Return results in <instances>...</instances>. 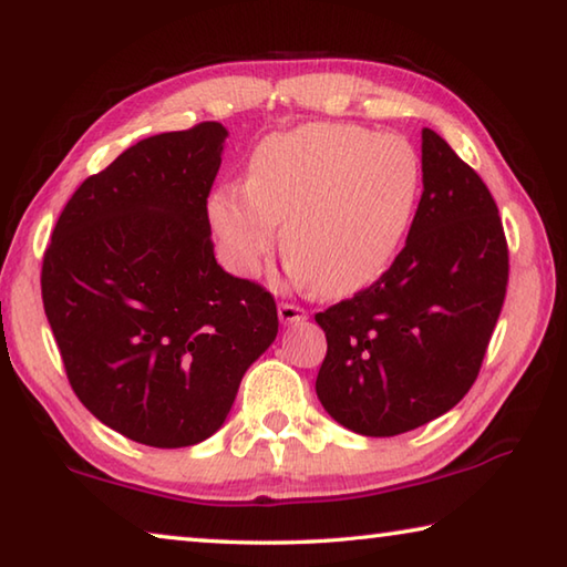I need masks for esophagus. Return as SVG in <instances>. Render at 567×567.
<instances>
[{
	"label": "esophagus",
	"instance_id": "esophagus-1",
	"mask_svg": "<svg viewBox=\"0 0 567 567\" xmlns=\"http://www.w3.org/2000/svg\"><path fill=\"white\" fill-rule=\"evenodd\" d=\"M277 317H280L282 324H302L307 319V310H305V307L285 302V305L277 307Z\"/></svg>",
	"mask_w": 567,
	"mask_h": 567
}]
</instances>
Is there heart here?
Segmentation results:
<instances>
[{
    "label": "heart",
    "instance_id": "obj_1",
    "mask_svg": "<svg viewBox=\"0 0 567 567\" xmlns=\"http://www.w3.org/2000/svg\"><path fill=\"white\" fill-rule=\"evenodd\" d=\"M419 190L421 161L406 138L354 123H305L257 143L248 185H220L208 223L223 262L240 277L262 270L282 223L297 280L349 297L396 260Z\"/></svg>",
    "mask_w": 567,
    "mask_h": 567
}]
</instances>
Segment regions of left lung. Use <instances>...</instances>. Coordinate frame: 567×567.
<instances>
[{
	"label": "left lung",
	"mask_w": 567,
	"mask_h": 567,
	"mask_svg": "<svg viewBox=\"0 0 567 567\" xmlns=\"http://www.w3.org/2000/svg\"><path fill=\"white\" fill-rule=\"evenodd\" d=\"M424 193L404 250L379 280L324 312L317 396L337 424L396 436L466 396L498 322L508 245L478 173L421 131Z\"/></svg>",
	"instance_id": "1"
}]
</instances>
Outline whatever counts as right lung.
Listing matches in <instances>:
<instances>
[{"label": "right lung", "mask_w": 567, "mask_h": 567, "mask_svg": "<svg viewBox=\"0 0 567 567\" xmlns=\"http://www.w3.org/2000/svg\"><path fill=\"white\" fill-rule=\"evenodd\" d=\"M228 128L158 133L86 178L41 267L71 389L138 444H200L277 337L270 292L215 260L208 195Z\"/></svg>", "instance_id": "right-lung-1"}]
</instances>
